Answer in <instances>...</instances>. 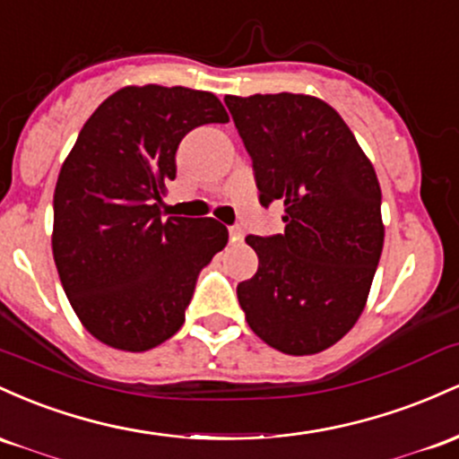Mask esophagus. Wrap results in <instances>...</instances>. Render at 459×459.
<instances>
[{"mask_svg":"<svg viewBox=\"0 0 459 459\" xmlns=\"http://www.w3.org/2000/svg\"><path fill=\"white\" fill-rule=\"evenodd\" d=\"M243 228H238V225H231L230 228V240L231 243H236V240H243Z\"/></svg>","mask_w":459,"mask_h":459,"instance_id":"1","label":"esophagus"}]
</instances>
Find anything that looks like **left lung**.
I'll use <instances>...</instances> for the list:
<instances>
[{
  "label": "left lung",
  "instance_id": "1",
  "mask_svg": "<svg viewBox=\"0 0 459 459\" xmlns=\"http://www.w3.org/2000/svg\"><path fill=\"white\" fill-rule=\"evenodd\" d=\"M254 162L260 204H284V234L247 236L257 271L240 281L247 323L277 351L336 344L367 306L384 247L382 188L342 117L295 92L225 97Z\"/></svg>",
  "mask_w": 459,
  "mask_h": 459
}]
</instances>
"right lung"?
<instances>
[{"label":"right lung","mask_w":459,"mask_h":459,"mask_svg":"<svg viewBox=\"0 0 459 459\" xmlns=\"http://www.w3.org/2000/svg\"><path fill=\"white\" fill-rule=\"evenodd\" d=\"M228 121L212 92L145 84L112 92L82 127L56 182L51 249L71 307L108 347L169 341L228 245L219 221L160 214L182 138Z\"/></svg>","instance_id":"right-lung-1"}]
</instances>
